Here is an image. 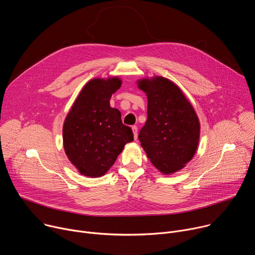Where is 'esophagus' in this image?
<instances>
[{"label": "esophagus", "instance_id": "esophagus-1", "mask_svg": "<svg viewBox=\"0 0 255 255\" xmlns=\"http://www.w3.org/2000/svg\"><path fill=\"white\" fill-rule=\"evenodd\" d=\"M132 131H133L134 139L137 140V138H138V128L136 126H132Z\"/></svg>", "mask_w": 255, "mask_h": 255}]
</instances>
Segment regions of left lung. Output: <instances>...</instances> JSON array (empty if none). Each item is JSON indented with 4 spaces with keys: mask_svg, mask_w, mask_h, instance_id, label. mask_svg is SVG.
I'll return each instance as SVG.
<instances>
[{
    "mask_svg": "<svg viewBox=\"0 0 255 255\" xmlns=\"http://www.w3.org/2000/svg\"><path fill=\"white\" fill-rule=\"evenodd\" d=\"M148 101L147 121L138 138L147 157L165 174L178 172L195 155L200 138L198 116L182 90L161 76L137 81Z\"/></svg>",
    "mask_w": 255,
    "mask_h": 255,
    "instance_id": "obj_1",
    "label": "left lung"
}]
</instances>
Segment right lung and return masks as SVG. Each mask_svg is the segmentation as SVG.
<instances>
[{"label": "right lung", "mask_w": 255, "mask_h": 255, "mask_svg": "<svg viewBox=\"0 0 255 255\" xmlns=\"http://www.w3.org/2000/svg\"><path fill=\"white\" fill-rule=\"evenodd\" d=\"M122 85L121 78H94L81 90L63 125V146L78 172L101 177L115 163L125 144L133 141L130 127L110 99Z\"/></svg>", "instance_id": "add662e5"}]
</instances>
